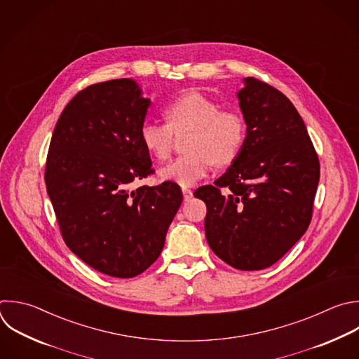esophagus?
Segmentation results:
<instances>
[{
	"label": "esophagus",
	"instance_id": "34e87169",
	"mask_svg": "<svg viewBox=\"0 0 359 359\" xmlns=\"http://www.w3.org/2000/svg\"><path fill=\"white\" fill-rule=\"evenodd\" d=\"M182 191H183V197H184V201H189V200L193 197V191H191L190 189H187V187H183V189H182Z\"/></svg>",
	"mask_w": 359,
	"mask_h": 359
}]
</instances>
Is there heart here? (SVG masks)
I'll list each match as a JSON object with an SVG mask.
<instances>
[{
    "mask_svg": "<svg viewBox=\"0 0 359 359\" xmlns=\"http://www.w3.org/2000/svg\"><path fill=\"white\" fill-rule=\"evenodd\" d=\"M168 126L145 121L140 138L147 151L159 161H165L172 149V131L190 128L186 142L187 154L176 158L159 170L165 180L180 186H191L212 169L229 165L241 151L245 140V121L235 111H221L212 98L190 91L175 101L166 109Z\"/></svg>",
    "mask_w": 359,
    "mask_h": 359,
    "instance_id": "heart-1",
    "label": "heart"
}]
</instances>
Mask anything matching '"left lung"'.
Instances as JSON below:
<instances>
[{
  "label": "left lung",
  "instance_id": "obj_1",
  "mask_svg": "<svg viewBox=\"0 0 359 359\" xmlns=\"http://www.w3.org/2000/svg\"><path fill=\"white\" fill-rule=\"evenodd\" d=\"M236 93L247 134L240 154L194 197L207 205L205 238L212 252L240 271L278 262L306 232L320 163L290 100L254 77Z\"/></svg>",
  "mask_w": 359,
  "mask_h": 359
}]
</instances>
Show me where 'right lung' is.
Wrapping results in <instances>:
<instances>
[{"label":"right lung","mask_w":359,"mask_h":359,"mask_svg":"<svg viewBox=\"0 0 359 359\" xmlns=\"http://www.w3.org/2000/svg\"><path fill=\"white\" fill-rule=\"evenodd\" d=\"M151 100L133 79L77 93L55 127L45 182L66 245L93 269L134 278L161 255L183 194L173 182L130 190L152 170L140 131Z\"/></svg>","instance_id":"right-lung-1"}]
</instances>
